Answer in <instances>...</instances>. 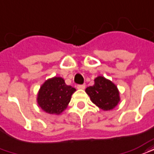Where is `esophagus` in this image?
I'll use <instances>...</instances> for the list:
<instances>
[{"label":"esophagus","instance_id":"obj_1","mask_svg":"<svg viewBox=\"0 0 154 154\" xmlns=\"http://www.w3.org/2000/svg\"><path fill=\"white\" fill-rule=\"evenodd\" d=\"M77 89H81V90H84L86 88V85L85 84H82V85H77Z\"/></svg>","mask_w":154,"mask_h":154}]
</instances>
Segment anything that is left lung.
<instances>
[{"instance_id": "obj_1", "label": "left lung", "mask_w": 154, "mask_h": 154, "mask_svg": "<svg viewBox=\"0 0 154 154\" xmlns=\"http://www.w3.org/2000/svg\"><path fill=\"white\" fill-rule=\"evenodd\" d=\"M91 100L96 106L103 110L114 109L120 100L117 86L103 77L94 79V84L86 89Z\"/></svg>"}]
</instances>
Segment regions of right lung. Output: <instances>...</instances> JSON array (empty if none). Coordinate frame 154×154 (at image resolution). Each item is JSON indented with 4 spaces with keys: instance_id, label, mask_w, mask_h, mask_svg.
I'll return each instance as SVG.
<instances>
[{
    "instance_id": "right-lung-1",
    "label": "right lung",
    "mask_w": 154,
    "mask_h": 154,
    "mask_svg": "<svg viewBox=\"0 0 154 154\" xmlns=\"http://www.w3.org/2000/svg\"><path fill=\"white\" fill-rule=\"evenodd\" d=\"M76 89L66 85L62 77H53L40 89L37 103L45 112L60 114L67 108Z\"/></svg>"
}]
</instances>
